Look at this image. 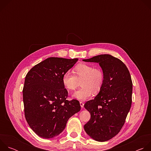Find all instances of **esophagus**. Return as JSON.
<instances>
[{
  "label": "esophagus",
  "mask_w": 151,
  "mask_h": 151,
  "mask_svg": "<svg viewBox=\"0 0 151 151\" xmlns=\"http://www.w3.org/2000/svg\"><path fill=\"white\" fill-rule=\"evenodd\" d=\"M80 105H81V107H82V108H83V106H84V103L82 102V101H80Z\"/></svg>",
  "instance_id": "34e87169"
}]
</instances>
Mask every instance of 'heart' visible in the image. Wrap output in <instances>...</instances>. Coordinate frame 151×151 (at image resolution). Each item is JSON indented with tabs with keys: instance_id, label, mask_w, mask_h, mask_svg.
I'll return each mask as SVG.
<instances>
[{
	"instance_id": "obj_1",
	"label": "heart",
	"mask_w": 151,
	"mask_h": 151,
	"mask_svg": "<svg viewBox=\"0 0 151 151\" xmlns=\"http://www.w3.org/2000/svg\"><path fill=\"white\" fill-rule=\"evenodd\" d=\"M74 75L70 71L63 75L62 83L68 90H75L81 82L82 87L73 94V97L83 101L90 97L93 93L97 94L101 90L104 82V73L99 68H94L87 64H79L73 69Z\"/></svg>"
}]
</instances>
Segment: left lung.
Wrapping results in <instances>:
<instances>
[{"label": "left lung", "mask_w": 151, "mask_h": 151, "mask_svg": "<svg viewBox=\"0 0 151 151\" xmlns=\"http://www.w3.org/2000/svg\"><path fill=\"white\" fill-rule=\"evenodd\" d=\"M82 60L99 63L105 76L100 91L84 104L91 114L84 130L96 141H107L120 132L131 108L132 78L125 64L111 55L101 54Z\"/></svg>", "instance_id": "left-lung-1"}]
</instances>
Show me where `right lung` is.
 Wrapping results in <instances>:
<instances>
[{"label":"right lung","instance_id":"add662e5","mask_svg":"<svg viewBox=\"0 0 151 151\" xmlns=\"http://www.w3.org/2000/svg\"><path fill=\"white\" fill-rule=\"evenodd\" d=\"M78 60L50 57L26 75L23 90L25 118L40 137L50 139L60 134L68 119L81 110L78 100H67L68 92L62 83L63 75Z\"/></svg>","mask_w":151,"mask_h":151}]
</instances>
